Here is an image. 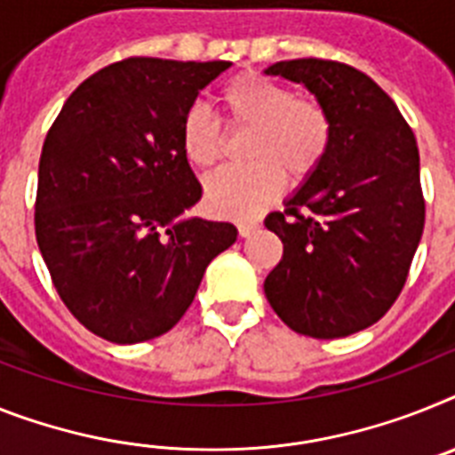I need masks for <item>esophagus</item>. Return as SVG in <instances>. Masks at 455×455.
<instances>
[{
	"label": "esophagus",
	"mask_w": 455,
	"mask_h": 455,
	"mask_svg": "<svg viewBox=\"0 0 455 455\" xmlns=\"http://www.w3.org/2000/svg\"><path fill=\"white\" fill-rule=\"evenodd\" d=\"M257 228H259V221L257 220H243V221H238V234L243 235V238H247V235L254 234Z\"/></svg>",
	"instance_id": "1"
}]
</instances>
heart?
Wrapping results in <instances>:
<instances>
[{"instance_id": "1", "label": "heart", "mask_w": 455, "mask_h": 455, "mask_svg": "<svg viewBox=\"0 0 455 455\" xmlns=\"http://www.w3.org/2000/svg\"><path fill=\"white\" fill-rule=\"evenodd\" d=\"M220 101L231 120L254 129L247 145V156L254 162L210 175L205 180L210 210L220 215H251L282 192L284 169L303 178L322 164L331 143V120L316 101L293 99L291 90L259 74L228 80ZM180 145L198 169H208L220 159V127L208 110L187 113Z\"/></svg>"}]
</instances>
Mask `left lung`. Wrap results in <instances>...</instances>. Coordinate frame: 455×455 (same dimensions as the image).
I'll list each match as a JSON object with an SVG mask.
<instances>
[{
    "instance_id": "1",
    "label": "left lung",
    "mask_w": 455,
    "mask_h": 455,
    "mask_svg": "<svg viewBox=\"0 0 455 455\" xmlns=\"http://www.w3.org/2000/svg\"><path fill=\"white\" fill-rule=\"evenodd\" d=\"M268 76L299 83L331 120L322 164L270 212L284 245L263 291L296 333L347 338L387 315L421 243L426 204L414 132L370 76L331 60H286Z\"/></svg>"
}]
</instances>
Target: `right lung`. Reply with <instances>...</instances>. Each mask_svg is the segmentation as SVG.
<instances>
[{
    "mask_svg": "<svg viewBox=\"0 0 455 455\" xmlns=\"http://www.w3.org/2000/svg\"><path fill=\"white\" fill-rule=\"evenodd\" d=\"M231 62L129 57L80 83L45 136L36 243L60 299L99 338H159L192 305L231 221L187 217L201 185L180 145L198 92Z\"/></svg>",
    "mask_w": 455,
    "mask_h": 455,
    "instance_id": "1",
    "label": "right lung"
}]
</instances>
